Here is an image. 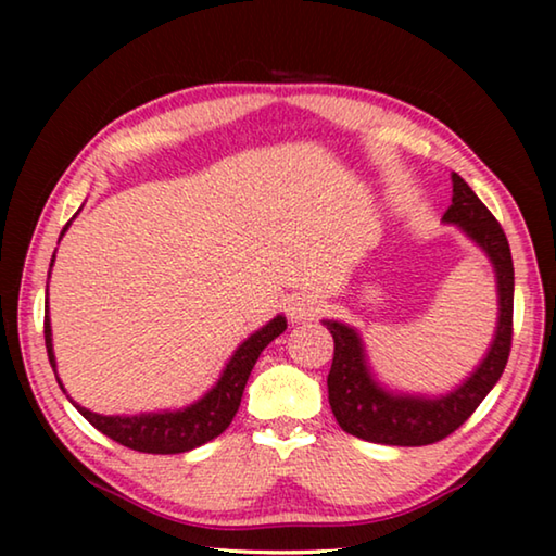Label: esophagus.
<instances>
[{
    "mask_svg": "<svg viewBox=\"0 0 556 556\" xmlns=\"http://www.w3.org/2000/svg\"><path fill=\"white\" fill-rule=\"evenodd\" d=\"M321 299H316L312 294H296L289 299L287 304V316L291 321L299 324V321H314V318L321 314Z\"/></svg>",
    "mask_w": 556,
    "mask_h": 556,
    "instance_id": "1",
    "label": "esophagus"
}]
</instances>
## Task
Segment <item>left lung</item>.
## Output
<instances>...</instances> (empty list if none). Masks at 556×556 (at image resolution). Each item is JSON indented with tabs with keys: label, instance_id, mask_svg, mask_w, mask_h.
Wrapping results in <instances>:
<instances>
[{
	"label": "left lung",
	"instance_id": "8db88e82",
	"mask_svg": "<svg viewBox=\"0 0 556 556\" xmlns=\"http://www.w3.org/2000/svg\"><path fill=\"white\" fill-rule=\"evenodd\" d=\"M454 195L441 223L456 225L483 250L493 265L497 289V321L483 361L468 378L444 394L392 390L378 380L357 328L333 318L324 326L333 336V365L328 372V402L343 431L384 446H427L448 437L476 412L495 388L507 365L513 341L515 271L510 244L501 223L485 208L464 178L451 174Z\"/></svg>",
	"mask_w": 556,
	"mask_h": 556
}]
</instances>
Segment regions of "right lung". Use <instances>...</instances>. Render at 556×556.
Here are the masks:
<instances>
[{
	"instance_id": "add662e5",
	"label": "right lung",
	"mask_w": 556,
	"mask_h": 556,
	"mask_svg": "<svg viewBox=\"0 0 556 556\" xmlns=\"http://www.w3.org/2000/svg\"><path fill=\"white\" fill-rule=\"evenodd\" d=\"M73 223V220H71ZM71 223L65 225V230L71 228ZM59 238V242H61ZM55 260V252H53ZM51 260V267H53ZM51 277V271H49ZM287 318L277 314L271 321H267L255 333H250L244 341L235 348L230 361L225 363L218 382L213 388L191 404H186L181 409H159V412H139V414H98L86 407H80L68 392H65L63 382L59 378V365H55L53 355V333H51V316H49V301H46V318H43V336H46V351H49L51 368L55 372L61 390L68 394L73 407L86 417L92 427L102 434L110 437L117 444L142 451V454H184L195 446L208 444L211 439L220 437L225 429L230 427L235 412L240 407L244 384L252 368H255L260 353L275 341L277 336L285 333Z\"/></svg>"
}]
</instances>
